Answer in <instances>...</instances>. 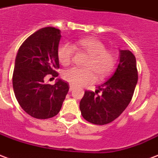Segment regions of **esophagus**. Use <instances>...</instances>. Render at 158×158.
Masks as SVG:
<instances>
[{"label": "esophagus", "mask_w": 158, "mask_h": 158, "mask_svg": "<svg viewBox=\"0 0 158 158\" xmlns=\"http://www.w3.org/2000/svg\"><path fill=\"white\" fill-rule=\"evenodd\" d=\"M74 86H72V85H70V91H71V92H72V91H73V90H74Z\"/></svg>", "instance_id": "1"}]
</instances>
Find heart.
I'll return each instance as SVG.
<instances>
[{
    "mask_svg": "<svg viewBox=\"0 0 158 158\" xmlns=\"http://www.w3.org/2000/svg\"><path fill=\"white\" fill-rule=\"evenodd\" d=\"M75 49L83 51L89 55L84 64V69L72 67L62 72L64 80L71 85L80 86L87 85L93 81H102L107 77L114 70L117 64V56L114 52L106 50L102 41L94 37L78 39L73 44L64 43L57 51L59 61L67 66L72 62Z\"/></svg>",
    "mask_w": 158,
    "mask_h": 158,
    "instance_id": "obj_1",
    "label": "heart"
}]
</instances>
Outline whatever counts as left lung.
Segmentation results:
<instances>
[{"label":"left lung","mask_w":158,"mask_h":158,"mask_svg":"<svg viewBox=\"0 0 158 158\" xmlns=\"http://www.w3.org/2000/svg\"><path fill=\"white\" fill-rule=\"evenodd\" d=\"M137 80L135 56L129 50H120L116 71L98 85L95 92L86 91L81 100L80 110L84 119L96 125L114 121L131 102Z\"/></svg>","instance_id":"obj_1"}]
</instances>
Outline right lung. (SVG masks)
<instances>
[{"mask_svg":"<svg viewBox=\"0 0 158 158\" xmlns=\"http://www.w3.org/2000/svg\"><path fill=\"white\" fill-rule=\"evenodd\" d=\"M60 30L44 27L31 35L17 52L13 72L14 93L27 114L47 119L58 114L69 90V84L58 79L54 85L46 84L44 77H56L60 67L57 51Z\"/></svg>","mask_w":158,"mask_h":158,"instance_id":"obj_1","label":"right lung"}]
</instances>
